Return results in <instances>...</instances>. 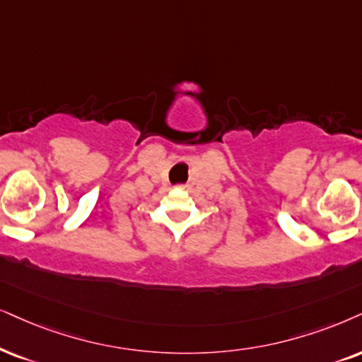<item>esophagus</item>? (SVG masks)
Masks as SVG:
<instances>
[{"mask_svg":"<svg viewBox=\"0 0 362 362\" xmlns=\"http://www.w3.org/2000/svg\"><path fill=\"white\" fill-rule=\"evenodd\" d=\"M180 187H182V189H190V185H187V184L185 185H180Z\"/></svg>","mask_w":362,"mask_h":362,"instance_id":"esophagus-1","label":"esophagus"}]
</instances>
